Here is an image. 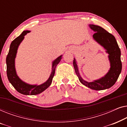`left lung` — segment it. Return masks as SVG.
I'll use <instances>...</instances> for the list:
<instances>
[{
    "label": "left lung",
    "instance_id": "8db88e82",
    "mask_svg": "<svg viewBox=\"0 0 127 127\" xmlns=\"http://www.w3.org/2000/svg\"><path fill=\"white\" fill-rule=\"evenodd\" d=\"M88 26L95 32L93 36L94 40L100 44L106 50V53L108 54L110 67L105 76L91 82H88L81 77L75 58H74L73 62L74 70L81 84L90 89L96 91L108 89L115 84L121 73L122 64L121 61L120 49L114 36L109 33L103 28L93 24H90Z\"/></svg>",
    "mask_w": 127,
    "mask_h": 127
}]
</instances>
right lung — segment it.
Listing matches in <instances>:
<instances>
[{
    "label": "right lung",
    "mask_w": 127,
    "mask_h": 127,
    "mask_svg": "<svg viewBox=\"0 0 127 127\" xmlns=\"http://www.w3.org/2000/svg\"><path fill=\"white\" fill-rule=\"evenodd\" d=\"M30 31H24L18 37L12 41L10 46L9 51L6 57L7 75L8 81L18 93L26 95H34L39 94L46 90L51 85L53 78L54 76L57 65L60 63L62 55L57 58L52 62V70L47 80L43 84H30L22 80L17 75L15 66V60L16 58L18 47L24 39V37Z\"/></svg>",
    "instance_id": "1"
}]
</instances>
